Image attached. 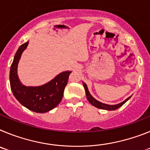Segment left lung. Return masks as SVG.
<instances>
[{"mask_svg":"<svg viewBox=\"0 0 150 150\" xmlns=\"http://www.w3.org/2000/svg\"><path fill=\"white\" fill-rule=\"evenodd\" d=\"M83 86H84L85 91H86V95L87 99H88V102H89L90 104L91 105H93L94 107H97V108H99V109H102V110H115L118 109V108H120V107L123 105V104L128 100V99L131 98V96L128 97V98L126 100H125L124 101L122 102V103H120V104H114V105H110V104H104V103H101V102L98 101V100H97L96 99L94 98L93 97L91 96V94H90L89 91L88 89V87H87L86 84L85 83H83Z\"/></svg>","mask_w":150,"mask_h":150,"instance_id":"1","label":"left lung"}]
</instances>
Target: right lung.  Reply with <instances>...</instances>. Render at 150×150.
I'll return each instance as SVG.
<instances>
[{
    "mask_svg": "<svg viewBox=\"0 0 150 150\" xmlns=\"http://www.w3.org/2000/svg\"><path fill=\"white\" fill-rule=\"evenodd\" d=\"M29 42L19 46L10 67V88L19 103L33 112H43L51 110L61 102L64 88L71 71H64L57 75L51 81L40 86H25L22 85L17 74V67L22 52Z\"/></svg>",
    "mask_w": 150,
    "mask_h": 150,
    "instance_id": "right-lung-1",
    "label": "right lung"
}]
</instances>
